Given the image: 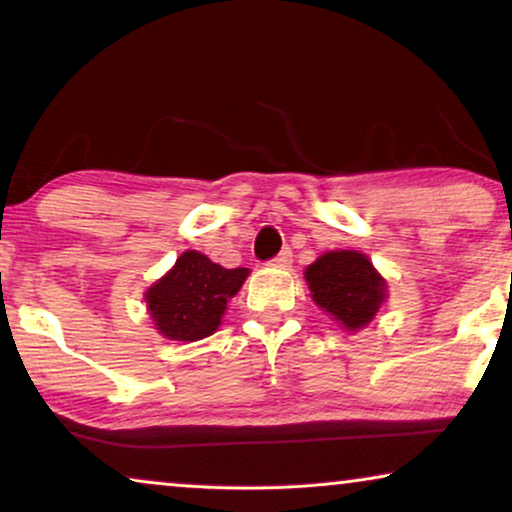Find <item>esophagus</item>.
<instances>
[{"mask_svg": "<svg viewBox=\"0 0 512 512\" xmlns=\"http://www.w3.org/2000/svg\"><path fill=\"white\" fill-rule=\"evenodd\" d=\"M291 261H293L291 249H289V247H284L282 251H279V254H277L275 258H272L270 265H275V268H289Z\"/></svg>", "mask_w": 512, "mask_h": 512, "instance_id": "34e87169", "label": "esophagus"}]
</instances>
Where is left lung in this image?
I'll list each match as a JSON object with an SVG mask.
<instances>
[{
	"label": "left lung",
	"instance_id": "obj_1",
	"mask_svg": "<svg viewBox=\"0 0 512 512\" xmlns=\"http://www.w3.org/2000/svg\"><path fill=\"white\" fill-rule=\"evenodd\" d=\"M312 300L347 331L370 324L387 298V284L359 251H328L305 270Z\"/></svg>",
	"mask_w": 512,
	"mask_h": 512
}]
</instances>
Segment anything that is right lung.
<instances>
[{
	"label": "right lung",
	"mask_w": 512,
	"mask_h": 512,
	"mask_svg": "<svg viewBox=\"0 0 512 512\" xmlns=\"http://www.w3.org/2000/svg\"><path fill=\"white\" fill-rule=\"evenodd\" d=\"M247 268H221L200 251H184L167 275L146 291L156 328L165 338L195 342L221 324L228 300L240 291Z\"/></svg>",
	"instance_id": "right-lung-1"
}]
</instances>
